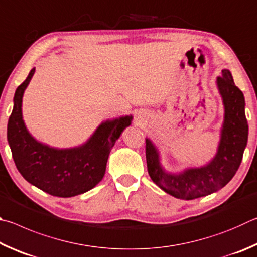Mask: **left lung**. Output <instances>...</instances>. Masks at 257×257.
<instances>
[{"instance_id": "1", "label": "left lung", "mask_w": 257, "mask_h": 257, "mask_svg": "<svg viewBox=\"0 0 257 257\" xmlns=\"http://www.w3.org/2000/svg\"><path fill=\"white\" fill-rule=\"evenodd\" d=\"M224 105V121L218 154L209 165L188 169L181 175H169L161 168L158 152L146 140V158L149 176L161 190L182 200H194L219 191L235 176L242 160L248 139L245 98L233 82L229 70L217 79Z\"/></svg>"}]
</instances>
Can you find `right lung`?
Returning a JSON list of instances; mask_svg holds the SVG:
<instances>
[{
	"instance_id": "right-lung-1",
	"label": "right lung",
	"mask_w": 257,
	"mask_h": 257,
	"mask_svg": "<svg viewBox=\"0 0 257 257\" xmlns=\"http://www.w3.org/2000/svg\"><path fill=\"white\" fill-rule=\"evenodd\" d=\"M35 67L17 88L15 106L8 121V141L17 169L27 182L53 196L71 197L91 190L105 175L110 149L132 116L102 123L85 145L58 150L44 146L27 131L21 103Z\"/></svg>"
}]
</instances>
